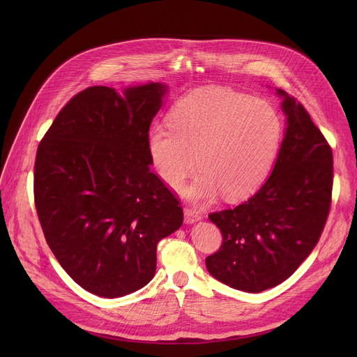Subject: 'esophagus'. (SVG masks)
<instances>
[{
    "mask_svg": "<svg viewBox=\"0 0 357 357\" xmlns=\"http://www.w3.org/2000/svg\"><path fill=\"white\" fill-rule=\"evenodd\" d=\"M183 215H185V222H188V224H192V222L202 218V214L199 211H197L194 208H190V207H185Z\"/></svg>",
    "mask_w": 357,
    "mask_h": 357,
    "instance_id": "34e87169",
    "label": "esophagus"
}]
</instances>
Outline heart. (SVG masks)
Masks as SVG:
<instances>
[{"instance_id": "heart-1", "label": "heart", "mask_w": 357, "mask_h": 357, "mask_svg": "<svg viewBox=\"0 0 357 357\" xmlns=\"http://www.w3.org/2000/svg\"><path fill=\"white\" fill-rule=\"evenodd\" d=\"M167 126H153L147 147L162 181L181 190L197 165L190 188L194 199L218 191L238 199L268 176L280 131V119L268 102L246 93L208 88L190 93L167 114Z\"/></svg>"}]
</instances>
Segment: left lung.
Returning a JSON list of instances; mask_svg holds the SVG:
<instances>
[{
	"mask_svg": "<svg viewBox=\"0 0 357 357\" xmlns=\"http://www.w3.org/2000/svg\"><path fill=\"white\" fill-rule=\"evenodd\" d=\"M278 93L288 127L271 176L248 201L208 215L222 243L205 266L246 292L288 279L320 240L331 207L333 150L304 105Z\"/></svg>",
	"mask_w": 357,
	"mask_h": 357,
	"instance_id": "left-lung-1",
	"label": "left lung"
}]
</instances>
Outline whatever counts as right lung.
<instances>
[{"mask_svg": "<svg viewBox=\"0 0 357 357\" xmlns=\"http://www.w3.org/2000/svg\"><path fill=\"white\" fill-rule=\"evenodd\" d=\"M166 88L89 86L59 111L37 147L34 205L66 273L117 298L150 282L156 246L182 226L178 195L150 171L147 136Z\"/></svg>", "mask_w": 357, "mask_h": 357, "instance_id": "obj_1", "label": "right lung"}]
</instances>
